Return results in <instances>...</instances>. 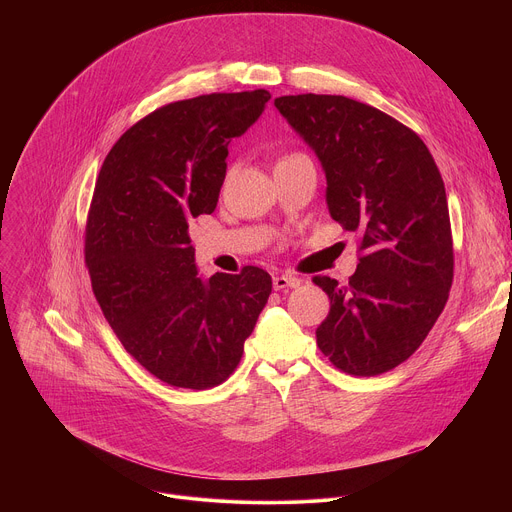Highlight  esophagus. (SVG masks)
Listing matches in <instances>:
<instances>
[{"mask_svg":"<svg viewBox=\"0 0 512 512\" xmlns=\"http://www.w3.org/2000/svg\"><path fill=\"white\" fill-rule=\"evenodd\" d=\"M300 285V279L298 277H291L287 273H279V275H273V287L275 289H287V287H298Z\"/></svg>","mask_w":512,"mask_h":512,"instance_id":"1","label":"esophagus"}]
</instances>
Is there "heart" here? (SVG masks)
Returning a JSON list of instances; mask_svg holds the SVG:
<instances>
[{
	"label": "heart",
	"instance_id": "1",
	"mask_svg": "<svg viewBox=\"0 0 512 512\" xmlns=\"http://www.w3.org/2000/svg\"><path fill=\"white\" fill-rule=\"evenodd\" d=\"M298 156H302V154H285V156L279 158V162H285V160H291V158H298ZM279 162H277V164H279Z\"/></svg>",
	"mask_w": 512,
	"mask_h": 512
}]
</instances>
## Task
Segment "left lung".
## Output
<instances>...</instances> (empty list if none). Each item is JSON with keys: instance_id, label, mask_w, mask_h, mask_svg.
<instances>
[{"instance_id": "left-lung-1", "label": "left lung", "mask_w": 512, "mask_h": 512, "mask_svg": "<svg viewBox=\"0 0 512 512\" xmlns=\"http://www.w3.org/2000/svg\"><path fill=\"white\" fill-rule=\"evenodd\" d=\"M275 107L316 152L334 221L358 233V269L312 281L330 298L316 342L354 377L405 362L440 318L454 281L446 188L421 137L342 95H285Z\"/></svg>"}]
</instances>
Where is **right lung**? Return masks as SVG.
I'll return each mask as SVG.
<instances>
[{"label": "right lung", "mask_w": 512, "mask_h": 512, "mask_svg": "<svg viewBox=\"0 0 512 512\" xmlns=\"http://www.w3.org/2000/svg\"><path fill=\"white\" fill-rule=\"evenodd\" d=\"M265 89L168 103L131 125L99 172L85 229L93 294L123 348L156 379L210 389L239 367L271 275L198 277L188 223L216 208L229 143L261 115Z\"/></svg>", "instance_id": "1"}]
</instances>
